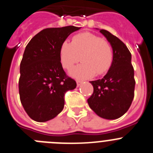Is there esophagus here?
Instances as JSON below:
<instances>
[{
    "label": "esophagus",
    "instance_id": "esophagus-1",
    "mask_svg": "<svg viewBox=\"0 0 153 153\" xmlns=\"http://www.w3.org/2000/svg\"><path fill=\"white\" fill-rule=\"evenodd\" d=\"M82 83V81H80V80H76V85H77V86H79Z\"/></svg>",
    "mask_w": 153,
    "mask_h": 153
}]
</instances>
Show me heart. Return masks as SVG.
Here are the masks:
<instances>
[{"instance_id": "obj_1", "label": "heart", "mask_w": 153, "mask_h": 153, "mask_svg": "<svg viewBox=\"0 0 153 153\" xmlns=\"http://www.w3.org/2000/svg\"><path fill=\"white\" fill-rule=\"evenodd\" d=\"M82 64L70 71L77 79H89L102 75L111 67L114 52L108 41L91 33H82L73 37L71 43L65 41L60 48V60L65 69H70L79 61Z\"/></svg>"}]
</instances>
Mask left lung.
Instances as JSON below:
<instances>
[{
  "instance_id": "8db88e82",
  "label": "left lung",
  "mask_w": 153,
  "mask_h": 153,
  "mask_svg": "<svg viewBox=\"0 0 153 153\" xmlns=\"http://www.w3.org/2000/svg\"><path fill=\"white\" fill-rule=\"evenodd\" d=\"M111 45L114 58L111 67L102 79L91 81L93 93L87 102L98 116L114 120L124 115L134 97V70L131 54L122 41L105 29L99 31Z\"/></svg>"
}]
</instances>
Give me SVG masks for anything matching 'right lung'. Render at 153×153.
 I'll return each mask as SVG.
<instances>
[{"label":"right lung","instance_id":"right-lung-1","mask_svg":"<svg viewBox=\"0 0 153 153\" xmlns=\"http://www.w3.org/2000/svg\"><path fill=\"white\" fill-rule=\"evenodd\" d=\"M79 29L74 26L45 29L26 45L19 68V93L25 111L36 121L45 122L61 113L66 92L76 86L63 69L60 48Z\"/></svg>","mask_w":153,"mask_h":153}]
</instances>
